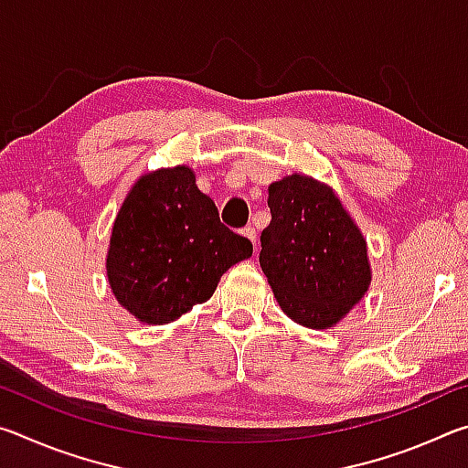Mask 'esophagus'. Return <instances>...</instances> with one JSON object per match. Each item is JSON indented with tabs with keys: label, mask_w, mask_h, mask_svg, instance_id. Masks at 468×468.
Instances as JSON below:
<instances>
[{
	"label": "esophagus",
	"mask_w": 468,
	"mask_h": 468,
	"mask_svg": "<svg viewBox=\"0 0 468 468\" xmlns=\"http://www.w3.org/2000/svg\"><path fill=\"white\" fill-rule=\"evenodd\" d=\"M243 235L248 237V239L253 243V248L258 250V245H256V241H258V233H256V229L253 227H248V229H243Z\"/></svg>",
	"instance_id": "34e87169"
}]
</instances>
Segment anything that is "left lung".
Wrapping results in <instances>:
<instances>
[{
    "label": "left lung",
    "mask_w": 468,
    "mask_h": 468,
    "mask_svg": "<svg viewBox=\"0 0 468 468\" xmlns=\"http://www.w3.org/2000/svg\"><path fill=\"white\" fill-rule=\"evenodd\" d=\"M260 266L281 310L312 330L345 318L371 284L367 241L328 184L303 173L268 187Z\"/></svg>",
    "instance_id": "1"
}]
</instances>
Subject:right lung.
Masks as SVG:
<instances>
[{"mask_svg": "<svg viewBox=\"0 0 468 468\" xmlns=\"http://www.w3.org/2000/svg\"><path fill=\"white\" fill-rule=\"evenodd\" d=\"M245 237L220 225L187 165L144 173L111 229L107 279L117 303L142 324L176 322L204 303L233 264L251 256Z\"/></svg>", "mask_w": 468, "mask_h": 468, "instance_id": "add662e5", "label": "right lung"}]
</instances>
